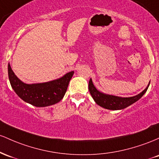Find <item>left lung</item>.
I'll list each match as a JSON object with an SVG mask.
<instances>
[{
  "instance_id": "8db88e82",
  "label": "left lung",
  "mask_w": 159,
  "mask_h": 159,
  "mask_svg": "<svg viewBox=\"0 0 159 159\" xmlns=\"http://www.w3.org/2000/svg\"><path fill=\"white\" fill-rule=\"evenodd\" d=\"M149 85V84L148 85V86L141 93L138 94L137 95L129 98H122L103 94L102 92H99L94 87L92 79H90L89 83V90L92 97L93 98L94 101L99 106L102 107L105 109H107V110H117L126 108L127 107L130 106V105H131L132 103L138 101L146 93Z\"/></svg>"
}]
</instances>
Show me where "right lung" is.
Returning a JSON list of instances; mask_svg holds the SVG:
<instances>
[{"label":"right lung","mask_w":159,"mask_h":159,"mask_svg":"<svg viewBox=\"0 0 159 159\" xmlns=\"http://www.w3.org/2000/svg\"><path fill=\"white\" fill-rule=\"evenodd\" d=\"M74 71L67 73L58 80L43 83L26 84L21 81L8 64V76L14 92L25 102L37 107H48L56 104L64 98Z\"/></svg>","instance_id":"add662e5"}]
</instances>
